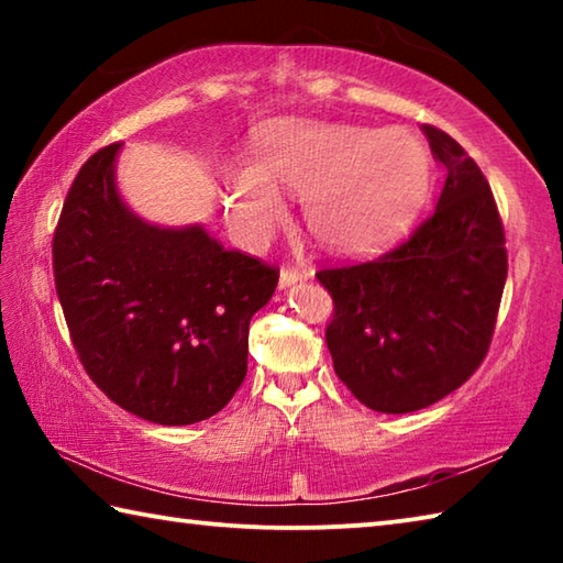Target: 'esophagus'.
Here are the masks:
<instances>
[{"label":"esophagus","mask_w":563,"mask_h":563,"mask_svg":"<svg viewBox=\"0 0 563 563\" xmlns=\"http://www.w3.org/2000/svg\"><path fill=\"white\" fill-rule=\"evenodd\" d=\"M305 278V273L298 271V268H283L280 271V288H290V285H295L298 280Z\"/></svg>","instance_id":"34e87169"}]
</instances>
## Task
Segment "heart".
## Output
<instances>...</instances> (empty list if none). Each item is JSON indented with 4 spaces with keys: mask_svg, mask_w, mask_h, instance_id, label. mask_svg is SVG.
Returning <instances> with one entry per match:
<instances>
[{
    "mask_svg": "<svg viewBox=\"0 0 563 563\" xmlns=\"http://www.w3.org/2000/svg\"><path fill=\"white\" fill-rule=\"evenodd\" d=\"M430 178V151L405 126L273 121L258 131L253 161L223 168V196L245 243L278 231L288 190L305 196V223L322 245L365 253L402 231Z\"/></svg>",
    "mask_w": 563,
    "mask_h": 563,
    "instance_id": "1",
    "label": "heart"
}]
</instances>
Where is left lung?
I'll return each mask as SVG.
<instances>
[{"instance_id": "obj_1", "label": "left lung", "mask_w": 563, "mask_h": 563, "mask_svg": "<svg viewBox=\"0 0 563 563\" xmlns=\"http://www.w3.org/2000/svg\"><path fill=\"white\" fill-rule=\"evenodd\" d=\"M422 131L446 168L434 211L379 258L316 273L335 302L325 330L335 373L385 415L430 407L474 375L509 268L487 178L450 133Z\"/></svg>"}]
</instances>
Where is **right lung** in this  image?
<instances>
[{
  "instance_id": "obj_1",
  "label": "right lung",
  "mask_w": 563,
  "mask_h": 563,
  "mask_svg": "<svg viewBox=\"0 0 563 563\" xmlns=\"http://www.w3.org/2000/svg\"><path fill=\"white\" fill-rule=\"evenodd\" d=\"M121 144L76 174L54 231V283L87 375L156 424H194L231 402L247 373V325L278 271L228 251L203 225L158 228L121 201Z\"/></svg>"
}]
</instances>
